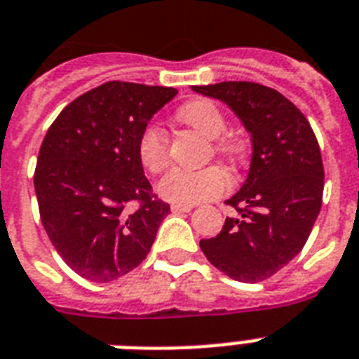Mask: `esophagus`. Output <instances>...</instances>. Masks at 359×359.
<instances>
[{
    "instance_id": "obj_1",
    "label": "esophagus",
    "mask_w": 359,
    "mask_h": 359,
    "mask_svg": "<svg viewBox=\"0 0 359 359\" xmlns=\"http://www.w3.org/2000/svg\"><path fill=\"white\" fill-rule=\"evenodd\" d=\"M172 212H189L192 209V205H182V203H172L170 205Z\"/></svg>"
}]
</instances>
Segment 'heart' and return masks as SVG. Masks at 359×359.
Here are the masks:
<instances>
[{
  "label": "heart",
  "instance_id": "b5f03b06",
  "mask_svg": "<svg viewBox=\"0 0 359 359\" xmlns=\"http://www.w3.org/2000/svg\"><path fill=\"white\" fill-rule=\"evenodd\" d=\"M177 121L200 132L203 137L212 139L211 148L216 156L226 161H238L242 148L235 139L226 137L222 133L227 128V119L224 111L207 99H198L187 102L177 109ZM137 156L144 170L150 174H161L170 163L168 156L167 133L158 124L144 126L137 139ZM229 187V176L220 167H205L200 170H172L163 177L158 191L165 200L192 205L198 201L212 200L226 192Z\"/></svg>",
  "mask_w": 359,
  "mask_h": 359
}]
</instances>
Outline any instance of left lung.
<instances>
[{
    "instance_id": "8db88e82",
    "label": "left lung",
    "mask_w": 359,
    "mask_h": 359,
    "mask_svg": "<svg viewBox=\"0 0 359 359\" xmlns=\"http://www.w3.org/2000/svg\"><path fill=\"white\" fill-rule=\"evenodd\" d=\"M226 102L251 133L250 174L226 201L238 215L200 240L215 268L240 283L275 275L306 244L321 211L325 170L319 143L301 109L257 82L192 86Z\"/></svg>"
}]
</instances>
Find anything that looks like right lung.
I'll list each match as a JSON object with an SVG mask.
<instances>
[{
	"label": "right lung",
	"instance_id": "add662e5",
	"mask_svg": "<svg viewBox=\"0 0 359 359\" xmlns=\"http://www.w3.org/2000/svg\"><path fill=\"white\" fill-rule=\"evenodd\" d=\"M174 88L111 80L49 126L34 170L47 236L75 273L109 283L137 268L170 205L144 177L137 139Z\"/></svg>",
	"mask_w": 359,
	"mask_h": 359
}]
</instances>
